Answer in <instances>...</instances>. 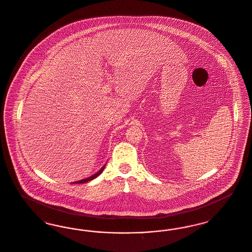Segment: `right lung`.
Listing matches in <instances>:
<instances>
[{"mask_svg": "<svg viewBox=\"0 0 252 252\" xmlns=\"http://www.w3.org/2000/svg\"><path fill=\"white\" fill-rule=\"evenodd\" d=\"M104 168H105V165L98 171V172H96V173H94V175L92 176H90V177H88V178H85V179H82V180H80V181H77V182H75L76 184H80V183H85V182H88V181H91V180H93L94 179L95 177H97L101 172H103V170H104Z\"/></svg>", "mask_w": 252, "mask_h": 252, "instance_id": "add662e5", "label": "right lung"}]
</instances>
